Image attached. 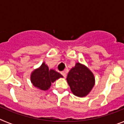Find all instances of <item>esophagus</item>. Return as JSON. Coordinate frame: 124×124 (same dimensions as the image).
<instances>
[{
  "instance_id": "34e87169",
  "label": "esophagus",
  "mask_w": 124,
  "mask_h": 124,
  "mask_svg": "<svg viewBox=\"0 0 124 124\" xmlns=\"http://www.w3.org/2000/svg\"><path fill=\"white\" fill-rule=\"evenodd\" d=\"M61 74H62V75L64 77V78H66V72L65 71H62L61 72Z\"/></svg>"
}]
</instances>
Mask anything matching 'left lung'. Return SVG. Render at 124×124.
Wrapping results in <instances>:
<instances>
[{"mask_svg": "<svg viewBox=\"0 0 124 124\" xmlns=\"http://www.w3.org/2000/svg\"><path fill=\"white\" fill-rule=\"evenodd\" d=\"M67 81L75 95L84 97L89 94L94 86V77L86 66L78 62L69 72Z\"/></svg>", "mask_w": 124, "mask_h": 124, "instance_id": "8db88e82", "label": "left lung"}]
</instances>
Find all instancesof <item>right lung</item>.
I'll list each match as a JSON object with an SVG mask.
<instances>
[{
  "mask_svg": "<svg viewBox=\"0 0 124 124\" xmlns=\"http://www.w3.org/2000/svg\"><path fill=\"white\" fill-rule=\"evenodd\" d=\"M61 77H63L61 74L53 70H49L48 66L44 62L39 68L32 72L31 81L35 87L46 91L50 87L51 83Z\"/></svg>",
  "mask_w": 124,
  "mask_h": 124,
  "instance_id": "obj_1",
  "label": "right lung"
}]
</instances>
